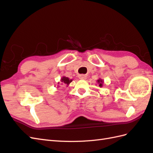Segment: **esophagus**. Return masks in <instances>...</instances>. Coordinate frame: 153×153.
Segmentation results:
<instances>
[{
	"label": "esophagus",
	"mask_w": 153,
	"mask_h": 153,
	"mask_svg": "<svg viewBox=\"0 0 153 153\" xmlns=\"http://www.w3.org/2000/svg\"><path fill=\"white\" fill-rule=\"evenodd\" d=\"M80 78L82 80H85L87 78V76L84 75H80Z\"/></svg>",
	"instance_id": "1"
}]
</instances>
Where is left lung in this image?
Segmentation results:
<instances>
[{"mask_svg": "<svg viewBox=\"0 0 153 153\" xmlns=\"http://www.w3.org/2000/svg\"><path fill=\"white\" fill-rule=\"evenodd\" d=\"M97 82H98V84H99V86L100 87H102L103 84V83H104V81L102 79H101V78H99L98 80H97Z\"/></svg>", "mask_w": 153, "mask_h": 153, "instance_id": "8db88e82", "label": "left lung"}]
</instances>
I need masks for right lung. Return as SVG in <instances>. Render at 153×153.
Wrapping results in <instances>:
<instances>
[{
    "label": "right lung",
    "instance_id": "1",
    "mask_svg": "<svg viewBox=\"0 0 153 153\" xmlns=\"http://www.w3.org/2000/svg\"><path fill=\"white\" fill-rule=\"evenodd\" d=\"M73 81V80H71V79H69V78H68V77H66V76H62L61 78V82H58V84H61V85H67V87L69 85V84H70V83L71 82ZM59 85H58V87H59ZM60 87V86H59Z\"/></svg>",
    "mask_w": 153,
    "mask_h": 153
}]
</instances>
